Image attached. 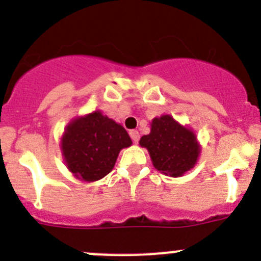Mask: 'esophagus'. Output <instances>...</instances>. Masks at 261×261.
<instances>
[{
	"label": "esophagus",
	"instance_id": "obj_1",
	"mask_svg": "<svg viewBox=\"0 0 261 261\" xmlns=\"http://www.w3.org/2000/svg\"><path fill=\"white\" fill-rule=\"evenodd\" d=\"M130 136H131V139H133V141L135 144L138 143L139 139H140V135H139V131H136V130H131L130 131Z\"/></svg>",
	"mask_w": 261,
	"mask_h": 261
}]
</instances>
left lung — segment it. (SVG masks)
I'll use <instances>...</instances> for the list:
<instances>
[{
    "mask_svg": "<svg viewBox=\"0 0 261 261\" xmlns=\"http://www.w3.org/2000/svg\"><path fill=\"white\" fill-rule=\"evenodd\" d=\"M150 125V134L144 135L139 144L147 149L155 169L177 178L196 165L201 147L191 128L169 115L155 117Z\"/></svg>",
    "mask_w": 261,
    "mask_h": 261,
    "instance_id": "1",
    "label": "left lung"
}]
</instances>
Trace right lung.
Returning <instances> with one entry per match:
<instances>
[{"label":"right lung","instance_id":"add662e5","mask_svg":"<svg viewBox=\"0 0 261 261\" xmlns=\"http://www.w3.org/2000/svg\"><path fill=\"white\" fill-rule=\"evenodd\" d=\"M131 144L120 123L94 111L68 123L62 136V154L75 178L94 181L114 169L120 150Z\"/></svg>","mask_w":261,"mask_h":261}]
</instances>
